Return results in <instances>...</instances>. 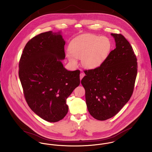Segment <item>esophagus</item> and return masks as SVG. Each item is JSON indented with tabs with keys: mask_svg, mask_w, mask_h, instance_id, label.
<instances>
[{
	"mask_svg": "<svg viewBox=\"0 0 152 152\" xmlns=\"http://www.w3.org/2000/svg\"><path fill=\"white\" fill-rule=\"evenodd\" d=\"M84 76H85V74H84V73H81L80 74V80H82V78H83Z\"/></svg>",
	"mask_w": 152,
	"mask_h": 152,
	"instance_id": "1",
	"label": "esophagus"
}]
</instances>
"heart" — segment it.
<instances>
[{"instance_id":"b5f03b06","label":"heart","mask_w":152,"mask_h":152,"mask_svg":"<svg viewBox=\"0 0 152 152\" xmlns=\"http://www.w3.org/2000/svg\"><path fill=\"white\" fill-rule=\"evenodd\" d=\"M111 48L110 40L105 37L87 34L74 39L69 45L68 58L71 63L77 64L76 58H82L83 66L87 69L99 67L106 58Z\"/></svg>"}]
</instances>
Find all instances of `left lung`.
I'll return each instance as SVG.
<instances>
[{"label": "left lung", "mask_w": 152, "mask_h": 152, "mask_svg": "<svg viewBox=\"0 0 152 152\" xmlns=\"http://www.w3.org/2000/svg\"><path fill=\"white\" fill-rule=\"evenodd\" d=\"M116 48L100 66L84 70L81 83L86 91L90 114L98 120L115 116L133 93L137 75V59L132 47L121 34H111Z\"/></svg>", "instance_id": "8db88e82"}]
</instances>
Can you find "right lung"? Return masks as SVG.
Masks as SVG:
<instances>
[{"label": "right lung", "mask_w": 152, "mask_h": 152, "mask_svg": "<svg viewBox=\"0 0 152 152\" xmlns=\"http://www.w3.org/2000/svg\"><path fill=\"white\" fill-rule=\"evenodd\" d=\"M61 32L36 35L26 43L19 62L18 75L29 107L49 122L62 120L68 112L66 99L80 84L79 70L69 71Z\"/></svg>", "instance_id": "add662e5"}]
</instances>
